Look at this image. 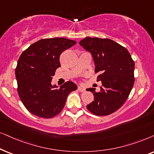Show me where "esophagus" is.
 Returning a JSON list of instances; mask_svg holds the SVG:
<instances>
[{
  "label": "esophagus",
  "instance_id": "1",
  "mask_svg": "<svg viewBox=\"0 0 154 154\" xmlns=\"http://www.w3.org/2000/svg\"><path fill=\"white\" fill-rule=\"evenodd\" d=\"M77 90H78V91H80V92H83V91H85V88H83L82 87H78V88H77Z\"/></svg>",
  "mask_w": 154,
  "mask_h": 154
}]
</instances>
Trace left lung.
<instances>
[{
	"label": "left lung",
	"instance_id": "1",
	"mask_svg": "<svg viewBox=\"0 0 154 154\" xmlns=\"http://www.w3.org/2000/svg\"><path fill=\"white\" fill-rule=\"evenodd\" d=\"M80 46L91 53L95 72H99L97 81H101V91L87 89L93 93L94 101L87 109L98 116H108L123 105L134 83V62L127 49L108 38L86 37L79 42Z\"/></svg>",
	"mask_w": 154,
	"mask_h": 154
}]
</instances>
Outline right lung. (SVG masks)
I'll return each instance as SVG.
<instances>
[{
    "mask_svg": "<svg viewBox=\"0 0 154 154\" xmlns=\"http://www.w3.org/2000/svg\"><path fill=\"white\" fill-rule=\"evenodd\" d=\"M76 43L65 38H44L21 54L15 69L17 92L31 113L39 118H53L64 108L69 94L77 89L70 81L59 89L51 85L56 70L60 67V54Z\"/></svg>",
    "mask_w": 154,
    "mask_h": 154,
    "instance_id": "add662e5",
    "label": "right lung"
}]
</instances>
